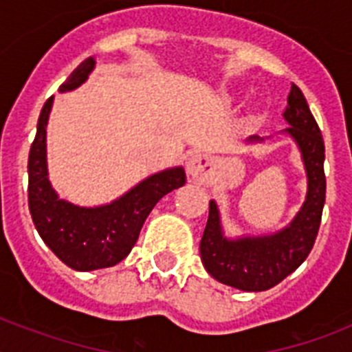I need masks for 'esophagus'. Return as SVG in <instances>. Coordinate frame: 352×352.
<instances>
[{
    "instance_id": "esophagus-1",
    "label": "esophagus",
    "mask_w": 352,
    "mask_h": 352,
    "mask_svg": "<svg viewBox=\"0 0 352 352\" xmlns=\"http://www.w3.org/2000/svg\"><path fill=\"white\" fill-rule=\"evenodd\" d=\"M186 170L192 178L204 179L211 173V160L204 153H194L186 162Z\"/></svg>"
}]
</instances>
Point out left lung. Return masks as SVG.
Returning <instances> with one entry per match:
<instances>
[{
	"instance_id": "left-lung-1",
	"label": "left lung",
	"mask_w": 352,
	"mask_h": 352,
	"mask_svg": "<svg viewBox=\"0 0 352 352\" xmlns=\"http://www.w3.org/2000/svg\"><path fill=\"white\" fill-rule=\"evenodd\" d=\"M282 116L289 125L282 133L296 142L307 173L305 203L289 226L272 234L229 238L223 234L219 206L210 201V217L199 247L201 261L214 280L239 291L259 292L280 284L309 257L321 226L326 199L324 141L296 84L291 86ZM247 141L264 139L252 135Z\"/></svg>"
}]
</instances>
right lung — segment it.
Returning <instances> with one entry per match:
<instances>
[{
	"label": "right lung",
	"instance_id": "right-lung-1",
	"mask_svg": "<svg viewBox=\"0 0 352 352\" xmlns=\"http://www.w3.org/2000/svg\"><path fill=\"white\" fill-rule=\"evenodd\" d=\"M95 58L84 60L60 86L74 91L88 80ZM54 96L42 107L35 141L28 158V204L36 231L56 257L76 272L114 266L130 254L141 227L155 204L174 188L185 185L183 167L160 170L132 186L129 192L102 206H79L61 199L49 182L47 121Z\"/></svg>",
	"mask_w": 352,
	"mask_h": 352
}]
</instances>
